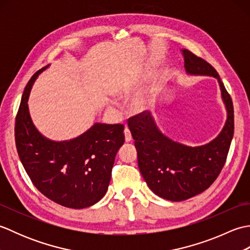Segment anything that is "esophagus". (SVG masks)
Wrapping results in <instances>:
<instances>
[{
	"label": "esophagus",
	"instance_id": "esophagus-1",
	"mask_svg": "<svg viewBox=\"0 0 250 250\" xmlns=\"http://www.w3.org/2000/svg\"><path fill=\"white\" fill-rule=\"evenodd\" d=\"M125 142L129 143L132 141V135H131V132L128 128L125 129Z\"/></svg>",
	"mask_w": 250,
	"mask_h": 250
}]
</instances>
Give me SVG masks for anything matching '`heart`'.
I'll list each match as a JSON object with an SVG mask.
<instances>
[{
  "instance_id": "b5f03b06",
  "label": "heart",
  "mask_w": 250,
  "mask_h": 250,
  "mask_svg": "<svg viewBox=\"0 0 250 250\" xmlns=\"http://www.w3.org/2000/svg\"><path fill=\"white\" fill-rule=\"evenodd\" d=\"M135 84H136V79L133 77H130L128 79H125L124 83H121L120 87L118 88V95L120 97H129V95L132 94V92L134 91V88H135ZM134 108L135 110L139 111V113H143V111H145L148 108V102L145 98H139L134 101Z\"/></svg>"
}]
</instances>
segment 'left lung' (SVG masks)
Masks as SVG:
<instances>
[{
	"instance_id": "obj_1",
	"label": "left lung",
	"mask_w": 250,
	"mask_h": 250,
	"mask_svg": "<svg viewBox=\"0 0 250 250\" xmlns=\"http://www.w3.org/2000/svg\"><path fill=\"white\" fill-rule=\"evenodd\" d=\"M190 76H209L218 82L227 119L214 140L188 146L163 134L151 114L132 117L129 129L137 151L143 178L153 193L173 202L192 198L215 182L226 163L234 133V111L229 93L209 63L187 49H180Z\"/></svg>"
}]
</instances>
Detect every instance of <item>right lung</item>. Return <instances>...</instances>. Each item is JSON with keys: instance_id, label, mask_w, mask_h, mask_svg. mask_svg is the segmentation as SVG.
Listing matches in <instances>:
<instances>
[{"instance_id": "right-lung-1", "label": "right lung", "mask_w": 250, "mask_h": 250, "mask_svg": "<svg viewBox=\"0 0 250 250\" xmlns=\"http://www.w3.org/2000/svg\"><path fill=\"white\" fill-rule=\"evenodd\" d=\"M45 68L32 76L21 98L15 126L18 156L32 183L45 196L68 208H86L98 203L108 189L116 155L125 143V126L95 122L66 141L42 134L32 121L28 101Z\"/></svg>"}]
</instances>
